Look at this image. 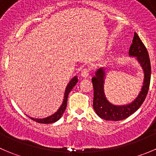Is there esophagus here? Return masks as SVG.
I'll use <instances>...</instances> for the list:
<instances>
[{"label": "esophagus", "instance_id": "esophagus-1", "mask_svg": "<svg viewBox=\"0 0 156 156\" xmlns=\"http://www.w3.org/2000/svg\"><path fill=\"white\" fill-rule=\"evenodd\" d=\"M89 74H90V68H84L81 72V77H83V78H87V77L89 75Z\"/></svg>", "mask_w": 156, "mask_h": 156}]
</instances>
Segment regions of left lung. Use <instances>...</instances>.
Masks as SVG:
<instances>
[{
    "mask_svg": "<svg viewBox=\"0 0 156 156\" xmlns=\"http://www.w3.org/2000/svg\"><path fill=\"white\" fill-rule=\"evenodd\" d=\"M129 55L137 58L145 73L142 91L138 97L131 104L126 105H114L105 98L104 92V82L105 73L102 68L96 71L95 76L91 78L94 88L93 108L96 114L105 120L120 121L133 114L140 108L148 94L151 80V63L148 51L140 37L136 33L134 34L132 44L129 48Z\"/></svg>",
    "mask_w": 156,
    "mask_h": 156,
    "instance_id": "left-lung-1",
    "label": "left lung"
}]
</instances>
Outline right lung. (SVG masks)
<instances>
[{
    "mask_svg": "<svg viewBox=\"0 0 156 156\" xmlns=\"http://www.w3.org/2000/svg\"><path fill=\"white\" fill-rule=\"evenodd\" d=\"M77 82H78V78H77L76 76L74 77V78L71 80V81L69 82L68 86H67L66 90H65V97H64V101L63 102H62V105H61V107L59 108V109H58L55 114L51 115L48 116V117L47 118H44V119H34V118H30V119H31L32 120L35 121L36 122L41 123V124H49V123H53V122H55L58 120H59V119H61V117L62 116V115H63V113L65 112V109H66L68 94H69L71 89L74 88V86L76 85Z\"/></svg>",
    "mask_w": 156,
    "mask_h": 156,
    "instance_id": "right-lung-1",
    "label": "right lung"
}]
</instances>
